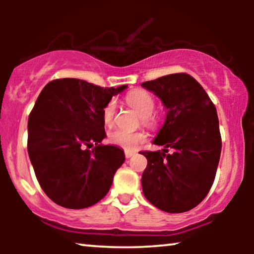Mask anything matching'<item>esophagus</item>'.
<instances>
[{"instance_id": "34e87169", "label": "esophagus", "mask_w": 254, "mask_h": 254, "mask_svg": "<svg viewBox=\"0 0 254 254\" xmlns=\"http://www.w3.org/2000/svg\"><path fill=\"white\" fill-rule=\"evenodd\" d=\"M134 154L135 152H133V151H126L125 152V156H126V158H130L131 156H134Z\"/></svg>"}]
</instances>
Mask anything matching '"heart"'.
Returning a JSON list of instances; mask_svg holds the SVG:
<instances>
[{"mask_svg":"<svg viewBox=\"0 0 254 254\" xmlns=\"http://www.w3.org/2000/svg\"><path fill=\"white\" fill-rule=\"evenodd\" d=\"M127 105L137 112L145 125L152 126L156 124V116L152 113L155 109V99L150 93L144 90H134L125 97ZM116 103L110 100L103 110V121L106 126H112L116 116ZM110 143L130 151L144 141V135L138 131H128L124 129H114L109 134Z\"/></svg>","mask_w":254,"mask_h":254,"instance_id":"obj_1","label":"heart"}]
</instances>
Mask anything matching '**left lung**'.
<instances>
[{
  "mask_svg": "<svg viewBox=\"0 0 254 254\" xmlns=\"http://www.w3.org/2000/svg\"><path fill=\"white\" fill-rule=\"evenodd\" d=\"M166 109L165 121L152 143L162 151H141L148 161L142 190L149 202L166 213L196 207L213 185L222 141L213 102L200 83L185 72L141 84ZM172 154H165L167 148Z\"/></svg>",
  "mask_w": 254,
  "mask_h": 254,
  "instance_id": "1",
  "label": "left lung"
}]
</instances>
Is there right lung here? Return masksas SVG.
Wrapping results in <instances>:
<instances>
[{
  "mask_svg": "<svg viewBox=\"0 0 254 254\" xmlns=\"http://www.w3.org/2000/svg\"><path fill=\"white\" fill-rule=\"evenodd\" d=\"M125 89L127 85L104 89L83 79L61 78L41 90L29 117L27 151L38 183L59 206L82 209L110 190L125 152L102 144L106 137L103 110Z\"/></svg>",
  "mask_w": 254,
  "mask_h": 254,
  "instance_id": "obj_1",
  "label": "right lung"
}]
</instances>
